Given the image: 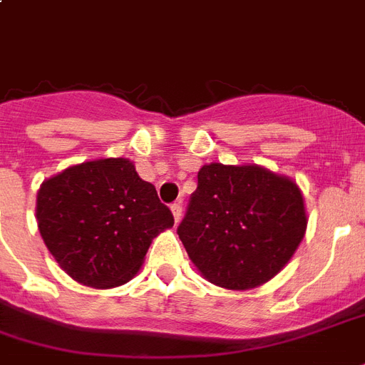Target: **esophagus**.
I'll use <instances>...</instances> for the list:
<instances>
[{"mask_svg": "<svg viewBox=\"0 0 365 365\" xmlns=\"http://www.w3.org/2000/svg\"><path fill=\"white\" fill-rule=\"evenodd\" d=\"M172 210V216H174V222L180 223V220H182V202H174V205L170 206Z\"/></svg>", "mask_w": 365, "mask_h": 365, "instance_id": "34e87169", "label": "esophagus"}]
</instances>
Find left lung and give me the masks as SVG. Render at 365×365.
I'll use <instances>...</instances> for the list:
<instances>
[{
    "mask_svg": "<svg viewBox=\"0 0 365 365\" xmlns=\"http://www.w3.org/2000/svg\"><path fill=\"white\" fill-rule=\"evenodd\" d=\"M197 180L178 235L200 277L225 289L277 277L305 237L299 185L265 166L222 163L202 166Z\"/></svg>",
    "mask_w": 365,
    "mask_h": 365,
    "instance_id": "8db88e82",
    "label": "left lung"
}]
</instances>
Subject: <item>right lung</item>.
<instances>
[{"mask_svg":"<svg viewBox=\"0 0 365 365\" xmlns=\"http://www.w3.org/2000/svg\"><path fill=\"white\" fill-rule=\"evenodd\" d=\"M36 217L60 269L98 289L136 277L151 240L174 225L153 183L125 157L85 160L47 178L37 191Z\"/></svg>","mask_w":365,"mask_h":365,"instance_id":"obj_1","label":"right lung"}]
</instances>
